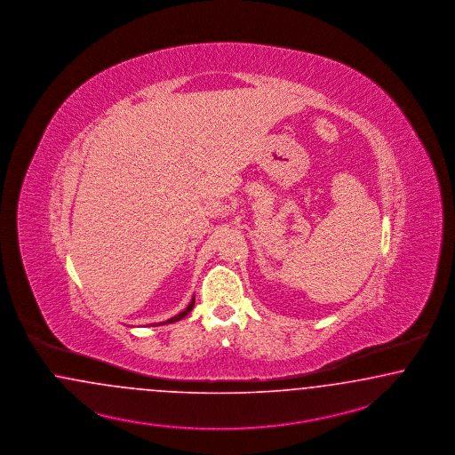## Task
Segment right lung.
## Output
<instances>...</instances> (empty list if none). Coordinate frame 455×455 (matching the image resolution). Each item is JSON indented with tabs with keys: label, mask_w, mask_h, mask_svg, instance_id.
Here are the masks:
<instances>
[{
	"label": "right lung",
	"mask_w": 455,
	"mask_h": 455,
	"mask_svg": "<svg viewBox=\"0 0 455 455\" xmlns=\"http://www.w3.org/2000/svg\"><path fill=\"white\" fill-rule=\"evenodd\" d=\"M193 306H195V298L191 299V302H189L188 307H187L185 311H181V313L176 314V315H174V317H172V319H166V321H163V323H159V324H153V326H163V324H172V323H176V321L183 319L185 315H188L189 311L193 309Z\"/></svg>",
	"instance_id": "obj_1"
}]
</instances>
